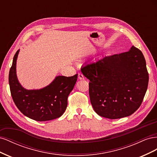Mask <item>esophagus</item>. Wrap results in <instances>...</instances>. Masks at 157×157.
<instances>
[{"label": "esophagus", "instance_id": "esophagus-1", "mask_svg": "<svg viewBox=\"0 0 157 157\" xmlns=\"http://www.w3.org/2000/svg\"><path fill=\"white\" fill-rule=\"evenodd\" d=\"M78 79H80V80H83V79L84 78V75H83L82 73H78Z\"/></svg>", "mask_w": 157, "mask_h": 157}]
</instances>
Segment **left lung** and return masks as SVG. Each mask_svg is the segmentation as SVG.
I'll return each mask as SVG.
<instances>
[{
	"instance_id": "1",
	"label": "left lung",
	"mask_w": 157,
	"mask_h": 157,
	"mask_svg": "<svg viewBox=\"0 0 157 157\" xmlns=\"http://www.w3.org/2000/svg\"><path fill=\"white\" fill-rule=\"evenodd\" d=\"M81 71L90 80V101L98 115L117 119L131 115L140 107L149 73L143 54L135 46L88 63Z\"/></svg>"
}]
</instances>
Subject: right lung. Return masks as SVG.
I'll return each mask as SVG.
<instances>
[{
    "mask_svg": "<svg viewBox=\"0 0 157 157\" xmlns=\"http://www.w3.org/2000/svg\"><path fill=\"white\" fill-rule=\"evenodd\" d=\"M19 51L13 56L9 72V84L14 103L23 115L36 121H47L60 117L67 106V98L77 80L72 77L58 76L48 86L27 90L19 83L16 76V60Z\"/></svg>",
    "mask_w": 157,
    "mask_h": 157,
    "instance_id": "obj_1",
    "label": "right lung"
}]
</instances>
